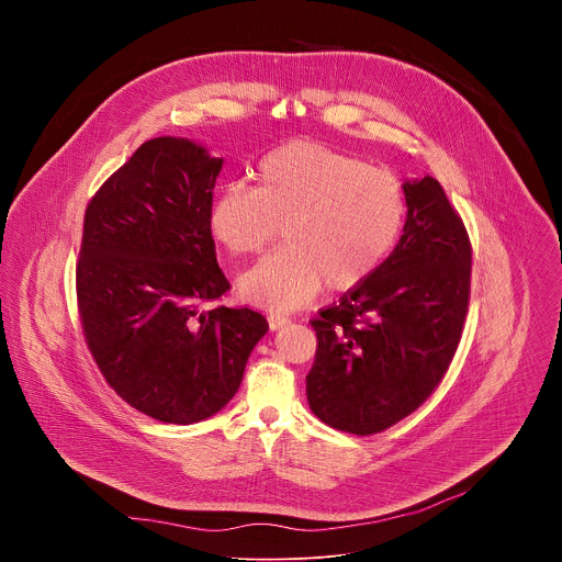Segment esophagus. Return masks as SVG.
<instances>
[{
  "label": "esophagus",
  "mask_w": 562,
  "mask_h": 562,
  "mask_svg": "<svg viewBox=\"0 0 562 562\" xmlns=\"http://www.w3.org/2000/svg\"><path fill=\"white\" fill-rule=\"evenodd\" d=\"M267 319H269V327H271V331H278V329H282L284 325H289L291 319L286 317V315H280V313H269L267 315Z\"/></svg>",
  "instance_id": "esophagus-1"
}]
</instances>
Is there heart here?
Returning a JSON list of instances; mask_svg holds the SVG:
<instances>
[{
  "instance_id": "b5f03b06",
  "label": "heart",
  "mask_w": 562,
  "mask_h": 562,
  "mask_svg": "<svg viewBox=\"0 0 562 562\" xmlns=\"http://www.w3.org/2000/svg\"><path fill=\"white\" fill-rule=\"evenodd\" d=\"M407 217L400 180L347 153L293 142L271 150L256 184L222 189L209 209L215 243L231 256L262 251L282 226L284 247L239 278L249 304L289 313L323 286L347 291L391 254Z\"/></svg>"
}]
</instances>
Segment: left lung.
<instances>
[{"mask_svg": "<svg viewBox=\"0 0 562 562\" xmlns=\"http://www.w3.org/2000/svg\"><path fill=\"white\" fill-rule=\"evenodd\" d=\"M403 189L407 220L391 256L311 323L308 407L356 436L389 429L434 393L469 306L471 245L460 215L431 176Z\"/></svg>", "mask_w": 562, "mask_h": 562, "instance_id": "1", "label": "left lung"}]
</instances>
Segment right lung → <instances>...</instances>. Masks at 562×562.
Listing matches in <instances>:
<instances>
[{
	"instance_id": "obj_1",
	"label": "right lung",
	"mask_w": 562,
	"mask_h": 562,
	"mask_svg": "<svg viewBox=\"0 0 562 562\" xmlns=\"http://www.w3.org/2000/svg\"><path fill=\"white\" fill-rule=\"evenodd\" d=\"M222 157L153 137L93 195L77 262V306L106 382L137 412L193 425L226 407L269 331L262 313L202 304L228 280L209 228Z\"/></svg>"
}]
</instances>
